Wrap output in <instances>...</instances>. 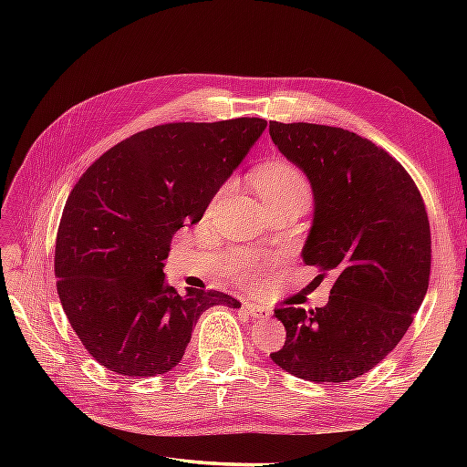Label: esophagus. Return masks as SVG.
<instances>
[{
    "instance_id": "1",
    "label": "esophagus",
    "mask_w": 467,
    "mask_h": 467,
    "mask_svg": "<svg viewBox=\"0 0 467 467\" xmlns=\"http://www.w3.org/2000/svg\"><path fill=\"white\" fill-rule=\"evenodd\" d=\"M243 309L247 311L251 317H255V319H267V317H270V311L264 309V306L255 305V303H244Z\"/></svg>"
}]
</instances>
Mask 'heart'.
<instances>
[{"instance_id":"b5f03b06","label":"heart","mask_w":467,"mask_h":467,"mask_svg":"<svg viewBox=\"0 0 467 467\" xmlns=\"http://www.w3.org/2000/svg\"><path fill=\"white\" fill-rule=\"evenodd\" d=\"M255 185L264 202L282 200V197L309 195V185L296 167L286 161H274L257 171Z\"/></svg>"}]
</instances>
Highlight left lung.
<instances>
[{
	"label": "left lung",
	"mask_w": 467,
	"mask_h": 467,
	"mask_svg": "<svg viewBox=\"0 0 467 467\" xmlns=\"http://www.w3.org/2000/svg\"><path fill=\"white\" fill-rule=\"evenodd\" d=\"M270 136L313 187L303 262L336 278L326 306L274 311L286 342L270 357L306 381H352L398 346L429 290L422 195L393 156L348 130L270 121Z\"/></svg>",
	"instance_id": "left-lung-1"
}]
</instances>
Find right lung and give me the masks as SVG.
I'll return each mask as SVG.
<instances>
[{
    "label": "right lung",
    "mask_w": 467,
    "mask_h": 467,
    "mask_svg": "<svg viewBox=\"0 0 467 467\" xmlns=\"http://www.w3.org/2000/svg\"><path fill=\"white\" fill-rule=\"evenodd\" d=\"M265 125L259 117L156 125L107 150L74 185L55 241L57 295L102 367L169 373L205 309L241 306L220 290L179 295L162 262L172 234L200 223Z\"/></svg>",
    "instance_id": "add662e5"
}]
</instances>
